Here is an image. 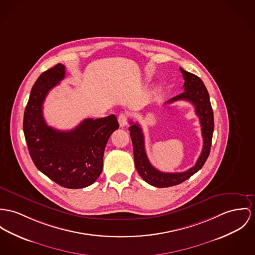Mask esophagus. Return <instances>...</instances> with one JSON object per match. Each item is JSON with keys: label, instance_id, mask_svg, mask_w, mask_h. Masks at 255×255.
<instances>
[{"label": "esophagus", "instance_id": "obj_1", "mask_svg": "<svg viewBox=\"0 0 255 255\" xmlns=\"http://www.w3.org/2000/svg\"><path fill=\"white\" fill-rule=\"evenodd\" d=\"M118 122H119V125L120 127H125L126 124H127V115L126 114H121L119 115L118 117Z\"/></svg>", "mask_w": 255, "mask_h": 255}]
</instances>
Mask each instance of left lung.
Segmentation results:
<instances>
[{
  "label": "left lung",
  "mask_w": 255,
  "mask_h": 255,
  "mask_svg": "<svg viewBox=\"0 0 255 255\" xmlns=\"http://www.w3.org/2000/svg\"><path fill=\"white\" fill-rule=\"evenodd\" d=\"M180 72L184 79V92L170 99L165 104H172L179 100L188 101L194 108L200 119L203 136V149L196 164L189 170L182 173H163L154 168L146 156L144 148V137L142 130L137 122L130 121V136L132 138L135 166L138 175L148 184L155 187H169L177 185L197 173L207 161L212 145V138L215 128L214 113L210 101L208 90L202 79L195 75L188 73L180 68Z\"/></svg>",
  "instance_id": "1"
}]
</instances>
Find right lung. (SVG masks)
Listing matches in <instances>:
<instances>
[{"label": "right lung", "instance_id": "1", "mask_svg": "<svg viewBox=\"0 0 255 255\" xmlns=\"http://www.w3.org/2000/svg\"><path fill=\"white\" fill-rule=\"evenodd\" d=\"M64 78L65 66L57 64L36 80L24 112L23 131L38 170L63 187L78 189L91 185L101 175L106 144L119 124L112 115L84 119L71 131L48 126L42 105L48 92Z\"/></svg>", "mask_w": 255, "mask_h": 255}]
</instances>
